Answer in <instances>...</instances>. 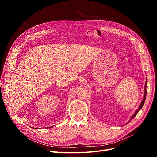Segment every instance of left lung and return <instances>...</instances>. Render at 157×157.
<instances>
[{"label": "left lung", "instance_id": "1", "mask_svg": "<svg viewBox=\"0 0 157 157\" xmlns=\"http://www.w3.org/2000/svg\"><path fill=\"white\" fill-rule=\"evenodd\" d=\"M146 85H147V81H146V83H145V86H144V98H143V101H142V102H141V104H140V105H139V107L138 108V109L136 110V111L134 113V115H132V117H131V118H130V120L131 119H133L136 115H137V114L138 113V112L141 110V109H142V108H143V105H144V101H145V99H146ZM128 122H130V120L128 121Z\"/></svg>", "mask_w": 157, "mask_h": 157}]
</instances>
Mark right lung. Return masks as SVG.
I'll use <instances>...</instances> for the list:
<instances>
[{"mask_svg":"<svg viewBox=\"0 0 157 157\" xmlns=\"http://www.w3.org/2000/svg\"><path fill=\"white\" fill-rule=\"evenodd\" d=\"M46 128H48V127H46Z\"/></svg>","mask_w":157,"mask_h":157,"instance_id":"add662e5","label":"right lung"}]
</instances>
